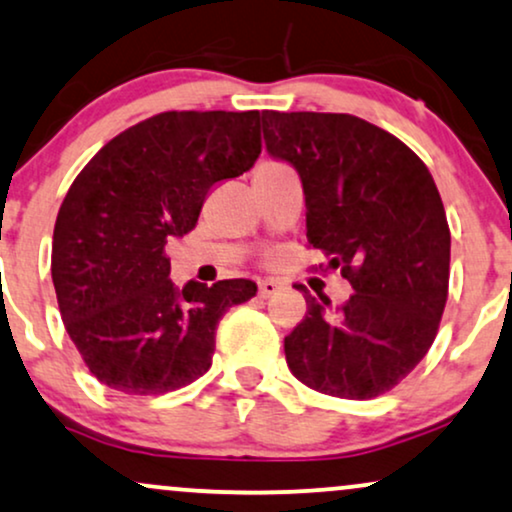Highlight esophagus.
Segmentation results:
<instances>
[{"mask_svg": "<svg viewBox=\"0 0 512 512\" xmlns=\"http://www.w3.org/2000/svg\"><path fill=\"white\" fill-rule=\"evenodd\" d=\"M281 283L274 281V279H262L257 283V293H260V298H272V295L279 293Z\"/></svg>", "mask_w": 512, "mask_h": 512, "instance_id": "obj_1", "label": "esophagus"}]
</instances>
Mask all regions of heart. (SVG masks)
Listing matches in <instances>:
<instances>
[{"instance_id":"obj_1","label":"heart","mask_w":512,"mask_h":512,"mask_svg":"<svg viewBox=\"0 0 512 512\" xmlns=\"http://www.w3.org/2000/svg\"><path fill=\"white\" fill-rule=\"evenodd\" d=\"M272 166H281L279 162H272V159H267V162H260V166H257L255 171H260V169H272Z\"/></svg>"}]
</instances>
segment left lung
I'll return each instance as SVG.
<instances>
[{
	"label": "left lung",
	"instance_id": "8db88e82",
	"mask_svg": "<svg viewBox=\"0 0 512 512\" xmlns=\"http://www.w3.org/2000/svg\"><path fill=\"white\" fill-rule=\"evenodd\" d=\"M269 155L298 169L307 243L353 295H307L283 338L310 389L367 400L391 391L432 348L451 274V229L432 174L396 135L350 114L262 112Z\"/></svg>",
	"mask_w": 512,
	"mask_h": 512
}]
</instances>
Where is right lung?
I'll list each match as a JSON object with an SVG mask.
<instances>
[{
	"instance_id": "add662e5",
	"label": "right lung",
	"mask_w": 512,
	"mask_h": 512,
	"mask_svg": "<svg viewBox=\"0 0 512 512\" xmlns=\"http://www.w3.org/2000/svg\"><path fill=\"white\" fill-rule=\"evenodd\" d=\"M262 152L260 112H162L109 140L61 202L52 281L92 377L128 396L188 386L212 367L219 319L248 279L176 291L169 238L195 229L209 190Z\"/></svg>"
}]
</instances>
